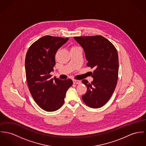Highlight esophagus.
Listing matches in <instances>:
<instances>
[{"mask_svg":"<svg viewBox=\"0 0 146 146\" xmlns=\"http://www.w3.org/2000/svg\"><path fill=\"white\" fill-rule=\"evenodd\" d=\"M73 83L74 84H79L81 83L80 80H73Z\"/></svg>","mask_w":146,"mask_h":146,"instance_id":"1","label":"esophagus"}]
</instances>
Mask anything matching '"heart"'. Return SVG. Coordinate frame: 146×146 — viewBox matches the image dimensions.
Listing matches in <instances>:
<instances>
[{"label": "heart", "mask_w": 146, "mask_h": 146, "mask_svg": "<svg viewBox=\"0 0 146 146\" xmlns=\"http://www.w3.org/2000/svg\"><path fill=\"white\" fill-rule=\"evenodd\" d=\"M78 48V47H76V46H73V47H72V48Z\"/></svg>", "instance_id": "b5f03b06"}]
</instances>
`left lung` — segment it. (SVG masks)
<instances>
[{
  "label": "left lung",
  "mask_w": 146,
  "mask_h": 146,
  "mask_svg": "<svg viewBox=\"0 0 146 146\" xmlns=\"http://www.w3.org/2000/svg\"><path fill=\"white\" fill-rule=\"evenodd\" d=\"M74 39L84 50L87 66L94 69L90 83L86 79L82 81L87 87L82 98L88 107L100 108L109 101L117 85L119 69L117 49L101 35L74 36Z\"/></svg>",
  "instance_id": "obj_1"
}]
</instances>
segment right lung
<instances>
[{
	"label": "right lung",
	"mask_w": 146,
	"mask_h": 146,
	"mask_svg": "<svg viewBox=\"0 0 146 146\" xmlns=\"http://www.w3.org/2000/svg\"><path fill=\"white\" fill-rule=\"evenodd\" d=\"M69 38L45 35L33 43L26 54L25 68L28 86L36 103L47 112L59 109L66 92L73 84L70 79L51 78L57 50Z\"/></svg>",
	"instance_id": "right-lung-1"
}]
</instances>
